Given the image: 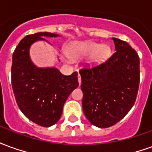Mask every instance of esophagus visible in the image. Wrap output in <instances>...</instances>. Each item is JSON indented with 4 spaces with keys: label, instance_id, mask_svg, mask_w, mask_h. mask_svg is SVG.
<instances>
[{
    "label": "esophagus",
    "instance_id": "esophagus-1",
    "mask_svg": "<svg viewBox=\"0 0 152 152\" xmlns=\"http://www.w3.org/2000/svg\"><path fill=\"white\" fill-rule=\"evenodd\" d=\"M78 82H79V85L81 84V78H80V75L78 74Z\"/></svg>",
    "mask_w": 152,
    "mask_h": 152
}]
</instances>
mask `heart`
Wrapping results in <instances>:
<instances>
[{
  "label": "heart",
  "mask_w": 152,
  "mask_h": 152,
  "mask_svg": "<svg viewBox=\"0 0 152 152\" xmlns=\"http://www.w3.org/2000/svg\"><path fill=\"white\" fill-rule=\"evenodd\" d=\"M110 48L107 45L95 42H74L66 49V54L71 58H80L91 55L90 63L98 64L105 61L110 55Z\"/></svg>",
  "instance_id": "heart-1"
}]
</instances>
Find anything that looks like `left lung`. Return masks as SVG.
I'll return each mask as SVG.
<instances>
[{"label":"left lung","instance_id":"left-lung-1","mask_svg":"<svg viewBox=\"0 0 152 152\" xmlns=\"http://www.w3.org/2000/svg\"><path fill=\"white\" fill-rule=\"evenodd\" d=\"M115 52L105 63L80 71L83 112L99 128L114 125L133 107L140 70L137 52L124 40L112 38Z\"/></svg>","mask_w":152,"mask_h":152}]
</instances>
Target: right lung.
Segmentation results:
<instances>
[{
  "label": "right lung",
  "instance_id": "add662e5",
  "mask_svg": "<svg viewBox=\"0 0 152 152\" xmlns=\"http://www.w3.org/2000/svg\"><path fill=\"white\" fill-rule=\"evenodd\" d=\"M43 37L59 35L38 32L26 36L13 53L11 80L17 104L25 116L40 126L50 127L58 121L64 103L79 83L77 72L64 76L55 67H38L32 63L30 48L38 40L47 41Z\"/></svg>",
  "mask_w": 152,
  "mask_h": 152
}]
</instances>
